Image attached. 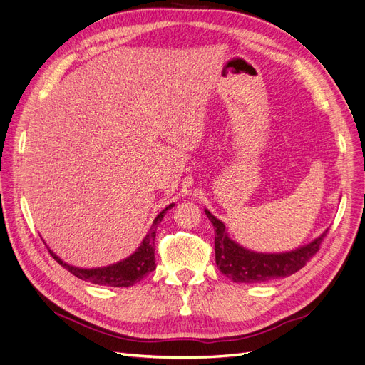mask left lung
Here are the masks:
<instances>
[{
	"label": "left lung",
	"instance_id": "obj_1",
	"mask_svg": "<svg viewBox=\"0 0 365 365\" xmlns=\"http://www.w3.org/2000/svg\"><path fill=\"white\" fill-rule=\"evenodd\" d=\"M205 215L215 227V256L217 268L236 283H262L295 274L315 256L329 231L326 230L318 239L298 250L280 254H262L237 245L227 236L225 225L219 219L208 210H205Z\"/></svg>",
	"mask_w": 365,
	"mask_h": 365
}]
</instances>
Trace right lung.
I'll use <instances>...</instances> for the list:
<instances>
[{"instance_id": "add662e5", "label": "right lung", "mask_w": 365, "mask_h": 365, "mask_svg": "<svg viewBox=\"0 0 365 365\" xmlns=\"http://www.w3.org/2000/svg\"><path fill=\"white\" fill-rule=\"evenodd\" d=\"M173 204L169 207H165L163 212L155 217L153 224L149 230V233L146 235L143 244L140 248L129 256L126 260L118 262L115 264H111V267L106 268H96V269H81V268H74L70 267V264L63 263L56 254H53L50 251L51 257L56 260L61 267H63L68 272L76 275L77 279L85 280V282H91L94 284H103V286H114V288H128V286L135 284L140 282L143 277H146L149 272L155 269V233H157V227L160 225L161 219L164 217L165 212L169 208H172Z\"/></svg>"}]
</instances>
